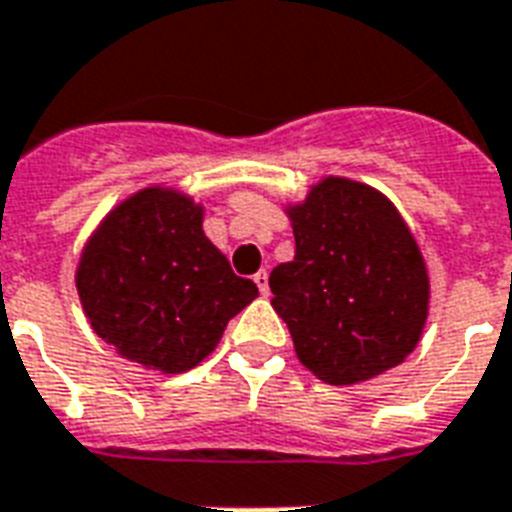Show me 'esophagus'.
Wrapping results in <instances>:
<instances>
[{"instance_id":"1","label":"esophagus","mask_w":512,"mask_h":512,"mask_svg":"<svg viewBox=\"0 0 512 512\" xmlns=\"http://www.w3.org/2000/svg\"><path fill=\"white\" fill-rule=\"evenodd\" d=\"M255 284H257V290L263 292V295H268V271H257Z\"/></svg>"}]
</instances>
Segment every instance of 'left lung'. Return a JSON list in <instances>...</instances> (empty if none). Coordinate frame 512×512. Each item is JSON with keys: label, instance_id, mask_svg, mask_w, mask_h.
Here are the masks:
<instances>
[{"label": "left lung", "instance_id": "8db88e82", "mask_svg": "<svg viewBox=\"0 0 512 512\" xmlns=\"http://www.w3.org/2000/svg\"><path fill=\"white\" fill-rule=\"evenodd\" d=\"M284 214L295 260L268 284L300 365L354 386L405 362L427 325L429 271L400 209L376 187L327 174Z\"/></svg>", "mask_w": 512, "mask_h": 512}]
</instances>
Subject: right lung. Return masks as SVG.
Wrapping results in <instances>:
<instances>
[{
    "label": "right lung",
    "mask_w": 512,
    "mask_h": 512,
    "mask_svg": "<svg viewBox=\"0 0 512 512\" xmlns=\"http://www.w3.org/2000/svg\"><path fill=\"white\" fill-rule=\"evenodd\" d=\"M74 287L93 333L147 370L187 373L257 298L206 239L204 204L174 185L136 190L85 241Z\"/></svg>",
    "instance_id": "add662e5"
}]
</instances>
